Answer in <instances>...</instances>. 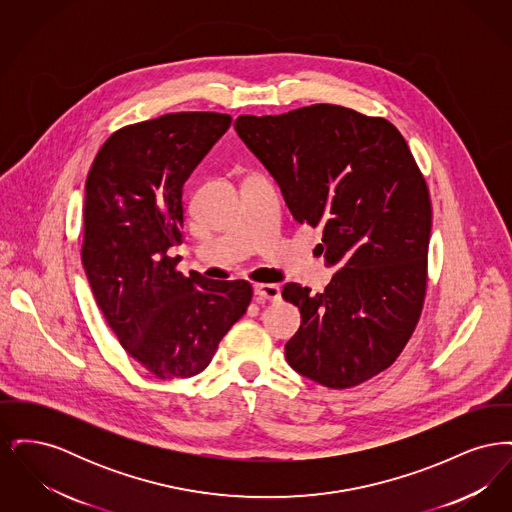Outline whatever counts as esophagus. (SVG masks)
<instances>
[{
    "label": "esophagus",
    "instance_id": "1",
    "mask_svg": "<svg viewBox=\"0 0 512 512\" xmlns=\"http://www.w3.org/2000/svg\"><path fill=\"white\" fill-rule=\"evenodd\" d=\"M253 292H255V297H257L259 303L280 299V288L276 284H255Z\"/></svg>",
    "mask_w": 512,
    "mask_h": 512
}]
</instances>
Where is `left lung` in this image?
<instances>
[{
	"label": "left lung",
	"instance_id": "8db88e82",
	"mask_svg": "<svg viewBox=\"0 0 512 512\" xmlns=\"http://www.w3.org/2000/svg\"><path fill=\"white\" fill-rule=\"evenodd\" d=\"M234 126L293 219L322 230L315 251L336 270L324 292L284 286L301 313L286 359L326 388L359 386L393 365L420 318L432 230L426 180L390 121L340 105L242 115Z\"/></svg>",
	"mask_w": 512,
	"mask_h": 512
}]
</instances>
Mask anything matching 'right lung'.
I'll use <instances>...</instances> for the list:
<instances>
[{
    "instance_id": "right-lung-1",
    "label": "right lung",
    "mask_w": 512,
    "mask_h": 512,
    "mask_svg": "<svg viewBox=\"0 0 512 512\" xmlns=\"http://www.w3.org/2000/svg\"><path fill=\"white\" fill-rule=\"evenodd\" d=\"M222 113H169L124 126L86 178L82 265L124 351L157 378H190L251 301L245 280L176 270L182 186L230 128Z\"/></svg>"
}]
</instances>
